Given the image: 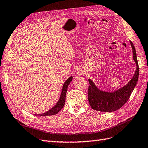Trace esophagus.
Masks as SVG:
<instances>
[{"label":"esophagus","mask_w":148,"mask_h":148,"mask_svg":"<svg viewBox=\"0 0 148 148\" xmlns=\"http://www.w3.org/2000/svg\"><path fill=\"white\" fill-rule=\"evenodd\" d=\"M77 74L78 76H81L83 74H84V70L82 68H79L77 71Z\"/></svg>","instance_id":"1"}]
</instances>
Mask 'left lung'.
Listing matches in <instances>:
<instances>
[{
	"label": "left lung",
	"instance_id": "obj_1",
	"mask_svg": "<svg viewBox=\"0 0 148 148\" xmlns=\"http://www.w3.org/2000/svg\"><path fill=\"white\" fill-rule=\"evenodd\" d=\"M132 49V58L136 65L134 76L127 84L114 92H106L99 88L91 79H88V102L93 110L112 112L119 109L127 102L138 81L139 65L136 51L133 43L130 41Z\"/></svg>",
	"mask_w": 148,
	"mask_h": 148
}]
</instances>
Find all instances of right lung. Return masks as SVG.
<instances>
[{"instance_id": "right-lung-1", "label": "right lung", "mask_w": 148, "mask_h": 148, "mask_svg": "<svg viewBox=\"0 0 148 148\" xmlns=\"http://www.w3.org/2000/svg\"><path fill=\"white\" fill-rule=\"evenodd\" d=\"M72 79H73V77H70L68 78L67 80L64 83L63 85L62 93H61L60 97L58 100V101L57 103L51 109H49L45 113L42 114H34L36 116H54L56 114H58L59 112L63 109V107L64 105V102H65V98H66V93L68 90V86L70 84V82L72 81Z\"/></svg>"}]
</instances>
